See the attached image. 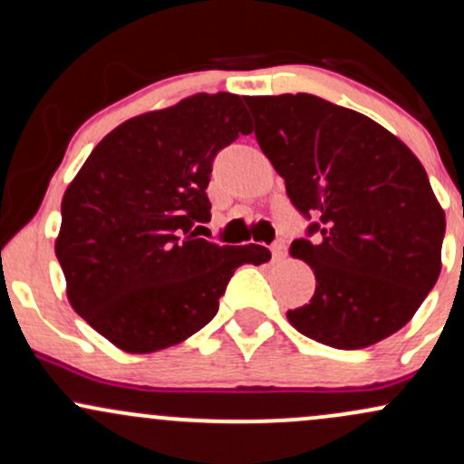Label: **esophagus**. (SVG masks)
<instances>
[{
	"label": "esophagus",
	"instance_id": "34e87169",
	"mask_svg": "<svg viewBox=\"0 0 464 464\" xmlns=\"http://www.w3.org/2000/svg\"><path fill=\"white\" fill-rule=\"evenodd\" d=\"M270 253H273V259H284L285 257V244L275 242L273 248H270Z\"/></svg>",
	"mask_w": 464,
	"mask_h": 464
}]
</instances>
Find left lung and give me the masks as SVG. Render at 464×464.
I'll return each mask as SVG.
<instances>
[{"label": "left lung", "instance_id": "left-lung-1", "mask_svg": "<svg viewBox=\"0 0 464 464\" xmlns=\"http://www.w3.org/2000/svg\"><path fill=\"white\" fill-rule=\"evenodd\" d=\"M255 137L292 205L316 218V242L290 255L316 290L287 312L296 332L334 349H366L419 310L440 275L445 211L414 152L358 111L310 93L248 95Z\"/></svg>", "mask_w": 464, "mask_h": 464}]
</instances>
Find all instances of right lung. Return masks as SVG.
<instances>
[{
	"label": "right lung",
	"mask_w": 464,
	"mask_h": 464,
	"mask_svg": "<svg viewBox=\"0 0 464 464\" xmlns=\"http://www.w3.org/2000/svg\"><path fill=\"white\" fill-rule=\"evenodd\" d=\"M253 132L236 93H196L130 117L104 137L61 205L54 250L67 299L126 353H152L205 327L259 244L220 246L191 231L211 218L207 185L218 150Z\"/></svg>",
	"instance_id": "1"
}]
</instances>
